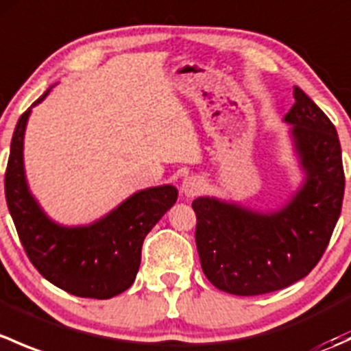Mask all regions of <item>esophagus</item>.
<instances>
[{"instance_id": "obj_1", "label": "esophagus", "mask_w": 351, "mask_h": 351, "mask_svg": "<svg viewBox=\"0 0 351 351\" xmlns=\"http://www.w3.org/2000/svg\"><path fill=\"white\" fill-rule=\"evenodd\" d=\"M204 186L205 183L202 178H198V176H186L182 183V192L186 197H195L204 190Z\"/></svg>"}]
</instances>
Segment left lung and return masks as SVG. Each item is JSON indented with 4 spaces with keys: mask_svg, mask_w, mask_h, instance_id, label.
Instances as JSON below:
<instances>
[{
    "mask_svg": "<svg viewBox=\"0 0 351 351\" xmlns=\"http://www.w3.org/2000/svg\"><path fill=\"white\" fill-rule=\"evenodd\" d=\"M285 115L304 169L302 186L282 208L258 212L198 197L195 243L212 285L234 295H261L295 284L326 251L345 193L341 146L335 125L300 88Z\"/></svg>",
    "mask_w": 351,
    "mask_h": 351,
    "instance_id": "1",
    "label": "left lung"
}]
</instances>
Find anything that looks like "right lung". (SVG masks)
<instances>
[{
  "label": "right lung",
  "instance_id": "obj_1",
  "mask_svg": "<svg viewBox=\"0 0 351 351\" xmlns=\"http://www.w3.org/2000/svg\"><path fill=\"white\" fill-rule=\"evenodd\" d=\"M32 107L16 123L5 173L6 204L25 253L42 277L73 295H119L136 280L144 238L173 207L178 190L173 185L141 190L93 224H58L42 210L25 178L23 136Z\"/></svg>",
  "mask_w": 351,
  "mask_h": 351
}]
</instances>
